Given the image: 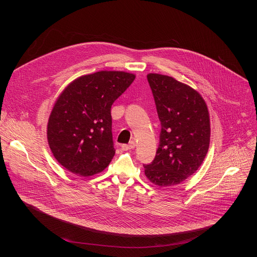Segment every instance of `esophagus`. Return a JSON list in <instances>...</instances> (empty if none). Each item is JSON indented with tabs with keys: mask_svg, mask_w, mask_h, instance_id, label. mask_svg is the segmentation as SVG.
Wrapping results in <instances>:
<instances>
[{
	"mask_svg": "<svg viewBox=\"0 0 257 257\" xmlns=\"http://www.w3.org/2000/svg\"><path fill=\"white\" fill-rule=\"evenodd\" d=\"M135 142L134 141H131L129 144H123L121 145V149L123 151H129V150H133L135 148Z\"/></svg>",
	"mask_w": 257,
	"mask_h": 257,
	"instance_id": "esophagus-1",
	"label": "esophagus"
}]
</instances>
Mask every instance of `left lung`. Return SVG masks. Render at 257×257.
Returning a JSON list of instances; mask_svg holds the SVG:
<instances>
[{
    "label": "left lung",
    "mask_w": 257,
    "mask_h": 257,
    "mask_svg": "<svg viewBox=\"0 0 257 257\" xmlns=\"http://www.w3.org/2000/svg\"><path fill=\"white\" fill-rule=\"evenodd\" d=\"M162 125L154 162L144 166L153 184L171 187L193 175L203 163L210 140L208 108L200 93L167 75L150 73Z\"/></svg>",
    "instance_id": "left-lung-1"
}]
</instances>
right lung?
Segmentation results:
<instances>
[{
	"label": "right lung",
	"mask_w": 257,
	"mask_h": 257,
	"mask_svg": "<svg viewBox=\"0 0 257 257\" xmlns=\"http://www.w3.org/2000/svg\"><path fill=\"white\" fill-rule=\"evenodd\" d=\"M134 79L124 71H98L64 88L47 127L49 146L60 165L82 177L108 166L115 156L111 107Z\"/></svg>",
	"instance_id": "add662e5"
}]
</instances>
